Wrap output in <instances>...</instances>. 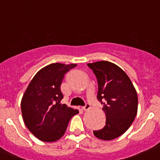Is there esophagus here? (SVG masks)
<instances>
[{
    "label": "esophagus",
    "instance_id": "esophagus-1",
    "mask_svg": "<svg viewBox=\"0 0 160 160\" xmlns=\"http://www.w3.org/2000/svg\"><path fill=\"white\" fill-rule=\"evenodd\" d=\"M90 107H91V105H90V104H88V103H86V104H85V106L82 107V109L85 110V111H86V110H88V109H89Z\"/></svg>",
    "mask_w": 160,
    "mask_h": 160
}]
</instances>
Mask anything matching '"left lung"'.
Segmentation results:
<instances>
[{"label":"left lung","mask_w":160,"mask_h":160,"mask_svg":"<svg viewBox=\"0 0 160 160\" xmlns=\"http://www.w3.org/2000/svg\"><path fill=\"white\" fill-rule=\"evenodd\" d=\"M96 76L98 91L97 98L103 105L105 126L94 130L95 137L112 140L122 135L131 126L137 114L138 97L126 72L107 61L87 64Z\"/></svg>","instance_id":"8db88e82"}]
</instances>
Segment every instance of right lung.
Listing matches in <instances>:
<instances>
[{"label": "right lung", "instance_id": "add662e5", "mask_svg": "<svg viewBox=\"0 0 160 160\" xmlns=\"http://www.w3.org/2000/svg\"><path fill=\"white\" fill-rule=\"evenodd\" d=\"M76 65H47L37 72L23 95V120L29 131L40 140H58L65 134L72 117L78 113V110L60 103L64 97L60 89L64 75Z\"/></svg>", "mask_w": 160, "mask_h": 160}]
</instances>
